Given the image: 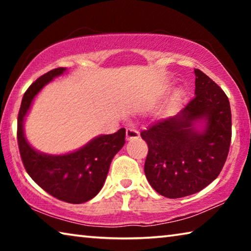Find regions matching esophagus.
I'll list each match as a JSON object with an SVG mask.
<instances>
[{
    "instance_id": "obj_1",
    "label": "esophagus",
    "mask_w": 251,
    "mask_h": 251,
    "mask_svg": "<svg viewBox=\"0 0 251 251\" xmlns=\"http://www.w3.org/2000/svg\"><path fill=\"white\" fill-rule=\"evenodd\" d=\"M139 138V131L135 128L126 129V139L127 141H135Z\"/></svg>"
}]
</instances>
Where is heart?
Listing matches in <instances>:
<instances>
[{"mask_svg": "<svg viewBox=\"0 0 251 251\" xmlns=\"http://www.w3.org/2000/svg\"><path fill=\"white\" fill-rule=\"evenodd\" d=\"M181 97H182V92L180 90L175 91L173 94V103H175V104L178 103V101L181 100Z\"/></svg>", "mask_w": 251, "mask_h": 251, "instance_id": "1", "label": "heart"}]
</instances>
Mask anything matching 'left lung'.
Masks as SVG:
<instances>
[{
	"label": "left lung",
	"mask_w": 251,
	"mask_h": 251,
	"mask_svg": "<svg viewBox=\"0 0 251 251\" xmlns=\"http://www.w3.org/2000/svg\"><path fill=\"white\" fill-rule=\"evenodd\" d=\"M195 96L176 116L158 121L141 133L147 143L145 175L167 198L196 194L214 181L226 163L231 141V110L225 92L195 70ZM198 121L205 126L196 128Z\"/></svg>",
	"instance_id": "left-lung-1"
}]
</instances>
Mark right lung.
I'll return each mask as SVG.
<instances>
[{
  "label": "right lung",
  "mask_w": 251,
  "mask_h": 251,
  "mask_svg": "<svg viewBox=\"0 0 251 251\" xmlns=\"http://www.w3.org/2000/svg\"><path fill=\"white\" fill-rule=\"evenodd\" d=\"M65 71L66 67H58L48 72L24 93L18 117V144L25 169L42 189L59 201L83 203L94 198L103 187L112 159L125 144V128L97 136L70 154L48 155L34 150L25 138L24 118L34 97Z\"/></svg>",
  "instance_id": "add662e5"
}]
</instances>
